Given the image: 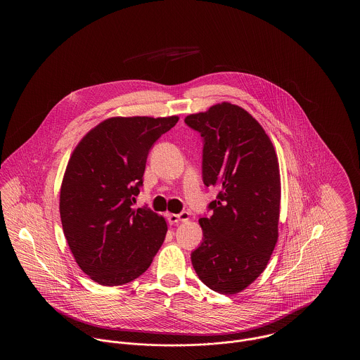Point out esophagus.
Instances as JSON below:
<instances>
[{"label":"esophagus","instance_id":"1","mask_svg":"<svg viewBox=\"0 0 360 360\" xmlns=\"http://www.w3.org/2000/svg\"><path fill=\"white\" fill-rule=\"evenodd\" d=\"M167 220L170 224H176L179 221H188V212L186 210H182L181 213L178 214H174V213H169L167 214Z\"/></svg>","mask_w":360,"mask_h":360}]
</instances>
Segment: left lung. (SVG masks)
<instances>
[{
    "instance_id": "1",
    "label": "left lung",
    "mask_w": 360,
    "mask_h": 360,
    "mask_svg": "<svg viewBox=\"0 0 360 360\" xmlns=\"http://www.w3.org/2000/svg\"><path fill=\"white\" fill-rule=\"evenodd\" d=\"M204 141L202 181L220 188L200 219L204 239L191 252L212 290L236 294L262 274L278 240L281 178L274 146L247 110L229 103L190 115Z\"/></svg>"
}]
</instances>
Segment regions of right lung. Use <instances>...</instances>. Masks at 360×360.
<instances>
[{
    "mask_svg": "<svg viewBox=\"0 0 360 360\" xmlns=\"http://www.w3.org/2000/svg\"><path fill=\"white\" fill-rule=\"evenodd\" d=\"M178 120L112 117L86 134L71 154L60 188V220L75 262L100 285L136 279L165 241V219L132 205L150 150Z\"/></svg>",
    "mask_w": 360,
    "mask_h": 360,
    "instance_id": "obj_1",
    "label": "right lung"
}]
</instances>
